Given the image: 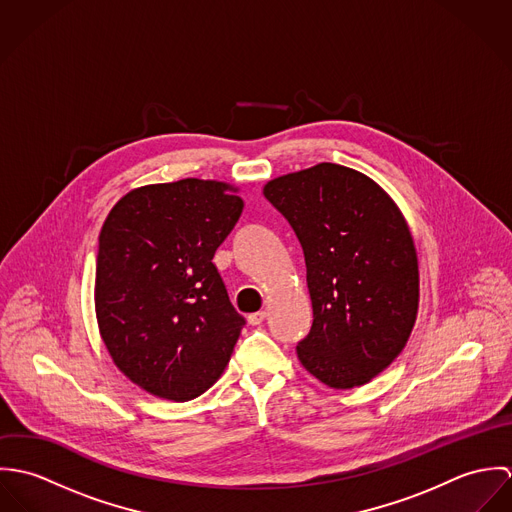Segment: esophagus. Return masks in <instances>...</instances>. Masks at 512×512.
I'll return each mask as SVG.
<instances>
[{"label":"esophagus","mask_w":512,"mask_h":512,"mask_svg":"<svg viewBox=\"0 0 512 512\" xmlns=\"http://www.w3.org/2000/svg\"><path fill=\"white\" fill-rule=\"evenodd\" d=\"M264 319H266V311H256V313L248 315V323L250 325H260Z\"/></svg>","instance_id":"obj_1"}]
</instances>
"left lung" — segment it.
I'll return each mask as SVG.
<instances>
[{
  "label": "left lung",
  "instance_id": "8db88e82",
  "mask_svg": "<svg viewBox=\"0 0 512 512\" xmlns=\"http://www.w3.org/2000/svg\"><path fill=\"white\" fill-rule=\"evenodd\" d=\"M303 248L313 305L299 363L323 384L363 386L406 347L420 301L408 222L363 173L319 163L266 183Z\"/></svg>",
  "mask_w": 512,
  "mask_h": 512
}]
</instances>
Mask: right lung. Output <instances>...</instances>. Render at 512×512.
<instances>
[{"instance_id": "obj_1", "label": "right lung", "mask_w": 512, "mask_h": 512, "mask_svg": "<svg viewBox=\"0 0 512 512\" xmlns=\"http://www.w3.org/2000/svg\"><path fill=\"white\" fill-rule=\"evenodd\" d=\"M222 181L181 179L124 195L98 236L100 337L134 384L173 402L219 380L244 327L213 256L244 209Z\"/></svg>"}]
</instances>
